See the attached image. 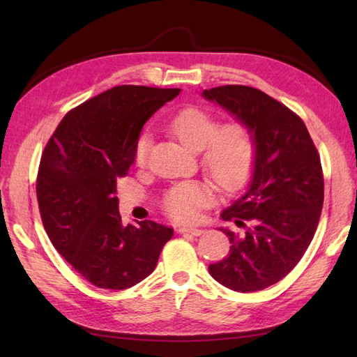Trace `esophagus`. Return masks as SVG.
<instances>
[{"instance_id":"obj_1","label":"esophagus","mask_w":357,"mask_h":357,"mask_svg":"<svg viewBox=\"0 0 357 357\" xmlns=\"http://www.w3.org/2000/svg\"><path fill=\"white\" fill-rule=\"evenodd\" d=\"M202 231L204 230L193 229V227H181V229H178V233H181V234H193V236H199Z\"/></svg>"}]
</instances>
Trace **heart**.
<instances>
[{"label":"heart","instance_id":"heart-1","mask_svg":"<svg viewBox=\"0 0 357 357\" xmlns=\"http://www.w3.org/2000/svg\"><path fill=\"white\" fill-rule=\"evenodd\" d=\"M211 113L190 107L172 119L170 130L192 151H201V165L219 190L236 193L244 188L253 172L255 146L245 126L233 123L221 129ZM150 147L149 135H142L136 146V162H146ZM213 202V192L204 181H185L165 196L164 207L174 221L193 222L201 208Z\"/></svg>","mask_w":357,"mask_h":357}]
</instances>
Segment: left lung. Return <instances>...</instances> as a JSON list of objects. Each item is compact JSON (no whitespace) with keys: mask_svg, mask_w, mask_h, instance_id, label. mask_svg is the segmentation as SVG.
I'll list each match as a JSON object with an SVG mask.
<instances>
[{"mask_svg":"<svg viewBox=\"0 0 357 357\" xmlns=\"http://www.w3.org/2000/svg\"><path fill=\"white\" fill-rule=\"evenodd\" d=\"M201 95L245 126L255 146L245 190L221 213L245 231L219 229L230 252L208 271L233 291H259L284 279L314 236L324 204L319 153L304 121L261 90L221 86Z\"/></svg>","mask_w":357,"mask_h":357,"instance_id":"obj_1","label":"left lung"}]
</instances>
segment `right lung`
Listing matches in <instances>:
<instances>
[{
	"label": "right lung",
	"mask_w": 357,
	"mask_h": 357,
	"mask_svg": "<svg viewBox=\"0 0 357 357\" xmlns=\"http://www.w3.org/2000/svg\"><path fill=\"white\" fill-rule=\"evenodd\" d=\"M181 89L116 86L67 113L40 164L41 219L59 255L89 282L126 290L155 270L173 229L123 224L116 181L135 161L144 124Z\"/></svg>",
	"instance_id": "right-lung-1"
}]
</instances>
